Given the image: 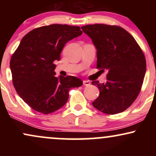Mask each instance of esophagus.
Masks as SVG:
<instances>
[{"mask_svg": "<svg viewBox=\"0 0 156 156\" xmlns=\"http://www.w3.org/2000/svg\"><path fill=\"white\" fill-rule=\"evenodd\" d=\"M83 83L84 86H86V87H89V85H90V81H89V80H83Z\"/></svg>", "mask_w": 156, "mask_h": 156, "instance_id": "esophagus-1", "label": "esophagus"}]
</instances>
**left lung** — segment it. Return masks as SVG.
Masks as SVG:
<instances>
[{
  "label": "left lung",
  "instance_id": "8db88e82",
  "mask_svg": "<svg viewBox=\"0 0 156 156\" xmlns=\"http://www.w3.org/2000/svg\"><path fill=\"white\" fill-rule=\"evenodd\" d=\"M97 48V69L108 71L106 82H92L100 90L92 105L106 114L129 108L136 99L146 72V59L135 39L118 26L87 25L81 27Z\"/></svg>",
  "mask_w": 156,
  "mask_h": 156
}]
</instances>
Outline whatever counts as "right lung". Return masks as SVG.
<instances>
[{
  "instance_id": "add662e5",
  "label": "right lung",
  "mask_w": 156,
  "mask_h": 156,
  "mask_svg": "<svg viewBox=\"0 0 156 156\" xmlns=\"http://www.w3.org/2000/svg\"><path fill=\"white\" fill-rule=\"evenodd\" d=\"M82 34L79 26L52 24L28 32L10 60L12 83L19 96L37 112L48 114L62 108L69 89L82 86L75 76H55L54 61L67 42Z\"/></svg>"
}]
</instances>
